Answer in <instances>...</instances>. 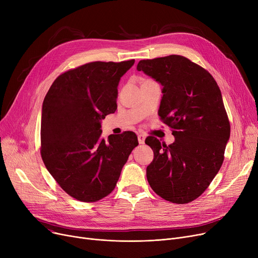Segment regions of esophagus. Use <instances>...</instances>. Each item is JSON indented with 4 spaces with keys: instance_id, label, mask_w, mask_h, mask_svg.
<instances>
[{
    "instance_id": "esophagus-1",
    "label": "esophagus",
    "mask_w": 258,
    "mask_h": 258,
    "mask_svg": "<svg viewBox=\"0 0 258 258\" xmlns=\"http://www.w3.org/2000/svg\"><path fill=\"white\" fill-rule=\"evenodd\" d=\"M144 141H145V136H144V135H142V134L138 135V142L140 144H144Z\"/></svg>"
}]
</instances>
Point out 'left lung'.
I'll return each instance as SVG.
<instances>
[{
  "mask_svg": "<svg viewBox=\"0 0 258 258\" xmlns=\"http://www.w3.org/2000/svg\"><path fill=\"white\" fill-rule=\"evenodd\" d=\"M137 70L162 86L158 114L174 137L170 145L145 139L154 151L147 181L166 201L191 202L219 172L230 138L221 90L208 71L181 55L140 60Z\"/></svg>",
  "mask_w": 258,
  "mask_h": 258,
  "instance_id": "left-lung-1",
  "label": "left lung"
}]
</instances>
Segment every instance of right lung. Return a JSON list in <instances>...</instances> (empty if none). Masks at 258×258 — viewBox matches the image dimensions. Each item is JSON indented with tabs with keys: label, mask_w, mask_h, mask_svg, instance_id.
Listing matches in <instances>:
<instances>
[{
	"label": "right lung",
	"mask_w": 258,
	"mask_h": 258,
	"mask_svg": "<svg viewBox=\"0 0 258 258\" xmlns=\"http://www.w3.org/2000/svg\"><path fill=\"white\" fill-rule=\"evenodd\" d=\"M135 59L94 61L59 75L42 107L40 154L63 190L81 202L110 195L138 145L136 134L101 138V120L117 110L118 85Z\"/></svg>",
	"instance_id": "right-lung-1"
}]
</instances>
